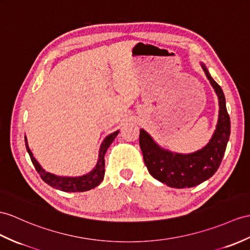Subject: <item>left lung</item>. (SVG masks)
Segmentation results:
<instances>
[{"mask_svg":"<svg viewBox=\"0 0 250 250\" xmlns=\"http://www.w3.org/2000/svg\"><path fill=\"white\" fill-rule=\"evenodd\" d=\"M203 69L220 101V115L216 130L209 144L190 155L173 154L160 148L143 129L140 130L139 143L149 174L171 188H192L213 176L225 155L230 136V118L222 88L211 77L205 65Z\"/></svg>","mask_w":250,"mask_h":250,"instance_id":"obj_1","label":"left lung"}]
</instances>
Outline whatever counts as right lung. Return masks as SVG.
Returning <instances> with one entry per match:
<instances>
[{
    "label": "right lung",
    "mask_w": 250,
    "mask_h": 250,
    "mask_svg": "<svg viewBox=\"0 0 250 250\" xmlns=\"http://www.w3.org/2000/svg\"><path fill=\"white\" fill-rule=\"evenodd\" d=\"M118 133H119V130L111 133V135H109L104 140V142L102 143L100 154H99V160H97V164L93 171L88 175L82 176V177H75V178L59 177V176H55L50 173L44 172V169H42V167L39 166V163L35 160V158L32 155V151H30L28 148L26 141H25V145H26L27 153L30 157V160H32L34 164L36 171L38 172L41 179L43 180L45 184L50 185L51 187L58 188V190L63 191V192H84L97 187L101 184L102 180L104 179V175H105L104 156L106 154L107 148L113 142V140L117 138Z\"/></svg>",
    "instance_id": "right-lung-1"
}]
</instances>
